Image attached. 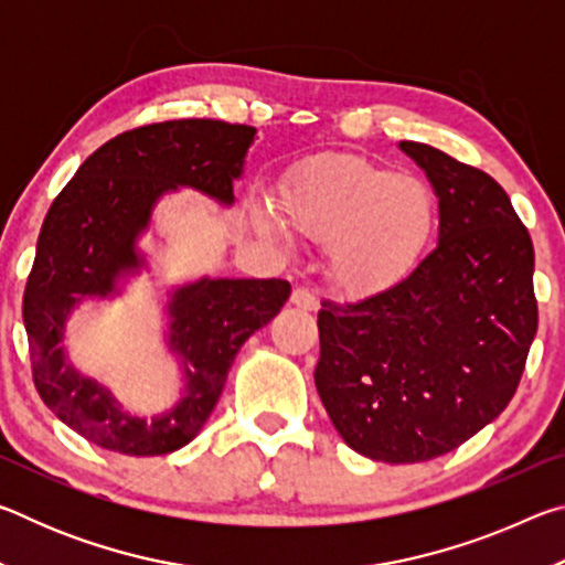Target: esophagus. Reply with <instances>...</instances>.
<instances>
[{
  "instance_id": "34e87169",
  "label": "esophagus",
  "mask_w": 565,
  "mask_h": 565,
  "mask_svg": "<svg viewBox=\"0 0 565 565\" xmlns=\"http://www.w3.org/2000/svg\"><path fill=\"white\" fill-rule=\"evenodd\" d=\"M291 303L299 306V309H303V311H317L319 309V296L313 294L311 289H303V286H299V289L291 291Z\"/></svg>"
}]
</instances>
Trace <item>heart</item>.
I'll return each mask as SVG.
<instances>
[{
  "label": "heart",
  "mask_w": 565,
  "mask_h": 565,
  "mask_svg": "<svg viewBox=\"0 0 565 565\" xmlns=\"http://www.w3.org/2000/svg\"><path fill=\"white\" fill-rule=\"evenodd\" d=\"M296 232L329 242V279L347 294H376L416 269L436 232V196L420 177L337 154L303 164L281 189ZM259 232L276 218L256 209Z\"/></svg>",
  "instance_id": "obj_1"
}]
</instances>
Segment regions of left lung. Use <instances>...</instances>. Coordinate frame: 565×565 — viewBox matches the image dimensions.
<instances>
[{
    "mask_svg": "<svg viewBox=\"0 0 565 565\" xmlns=\"http://www.w3.org/2000/svg\"><path fill=\"white\" fill-rule=\"evenodd\" d=\"M398 147L436 191L438 246L386 291L321 303L313 381L353 451L416 463L509 406L539 306L533 242L499 181L428 145Z\"/></svg>",
    "mask_w": 565,
    "mask_h": 565,
    "instance_id": "1",
    "label": "left lung"
}]
</instances>
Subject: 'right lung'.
<instances>
[{
  "instance_id": "1",
  "label": "right lung",
  "mask_w": 565,
  "mask_h": 565,
  "mask_svg": "<svg viewBox=\"0 0 565 565\" xmlns=\"http://www.w3.org/2000/svg\"><path fill=\"white\" fill-rule=\"evenodd\" d=\"M256 129L214 119H177L124 131L76 169L44 216L22 317L34 386L76 434L107 451L164 456L186 446L212 416L238 349L266 327L291 294L284 279H204L169 296L167 343L184 371L174 408L154 418L121 411L99 381L82 376L64 353V331L84 299H111L139 274V236L169 191L191 186L234 204Z\"/></svg>"
}]
</instances>
